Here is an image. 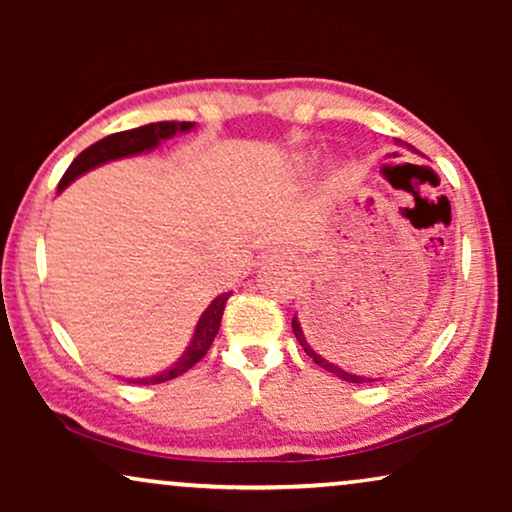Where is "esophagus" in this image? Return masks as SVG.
<instances>
[{
  "instance_id": "obj_1",
  "label": "esophagus",
  "mask_w": 512,
  "mask_h": 512,
  "mask_svg": "<svg viewBox=\"0 0 512 512\" xmlns=\"http://www.w3.org/2000/svg\"><path fill=\"white\" fill-rule=\"evenodd\" d=\"M263 258H289V249H268Z\"/></svg>"
}]
</instances>
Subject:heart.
Returning <instances> with one entry per match:
<instances>
[{
    "label": "heart",
    "instance_id": "1",
    "mask_svg": "<svg viewBox=\"0 0 512 512\" xmlns=\"http://www.w3.org/2000/svg\"><path fill=\"white\" fill-rule=\"evenodd\" d=\"M310 163V158H300V165H307Z\"/></svg>",
    "mask_w": 512,
    "mask_h": 512
}]
</instances>
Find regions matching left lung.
<instances>
[{"label": "left lung", "instance_id": "8db88e82", "mask_svg": "<svg viewBox=\"0 0 512 512\" xmlns=\"http://www.w3.org/2000/svg\"><path fill=\"white\" fill-rule=\"evenodd\" d=\"M291 328H293V333H296V340L300 342V347L305 349V354L310 356V359H312L314 363H317V366H321V368H324V370H328V373H333L335 377H340V380H345V382H352V384L377 382V380H373V377H363V375H354V373H349V370L340 368L338 363L328 361L326 356L319 355L318 352L324 351V349H321V347L317 345V340H314L312 335L307 333V326H305V328L300 326V319L296 317V314H293V319H291Z\"/></svg>", "mask_w": 512, "mask_h": 512}]
</instances>
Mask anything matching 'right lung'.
I'll return each mask as SVG.
<instances>
[{
    "label": "right lung",
    "mask_w": 512,
    "mask_h": 512,
    "mask_svg": "<svg viewBox=\"0 0 512 512\" xmlns=\"http://www.w3.org/2000/svg\"><path fill=\"white\" fill-rule=\"evenodd\" d=\"M193 128H195V123H188V121H184V123L160 121V123H149V125H142V128L116 132V135L104 137V139H100V142L88 146L86 151H81L79 156L74 158V163L69 165L65 177L60 179L58 193L65 191V188L72 184L74 179L81 177V174L95 170V167H100L104 163H111V160H121V158H130V156H139V153L153 151L156 146H160V142H165V139H172L174 135H179V132H188ZM230 293H233V291L216 296L212 303H209L207 310L200 314L198 324H195L191 342H188L184 354H181L170 368L160 370V373L149 375V377H135V380H128V382L160 384V382L174 380V377L184 375L188 368H193L195 363H198L202 356L207 354V349L212 347L216 333H219L223 307H226Z\"/></svg>",
    "instance_id": "add662e5"
}]
</instances>
